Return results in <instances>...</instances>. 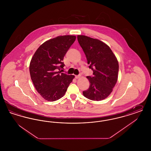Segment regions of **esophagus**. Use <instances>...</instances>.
<instances>
[{
  "label": "esophagus",
  "instance_id": "34e87169",
  "mask_svg": "<svg viewBox=\"0 0 151 151\" xmlns=\"http://www.w3.org/2000/svg\"><path fill=\"white\" fill-rule=\"evenodd\" d=\"M80 76H81L80 75H76L75 76V78L76 79H79V78H80Z\"/></svg>",
  "mask_w": 151,
  "mask_h": 151
}]
</instances>
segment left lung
<instances>
[{
    "mask_svg": "<svg viewBox=\"0 0 151 151\" xmlns=\"http://www.w3.org/2000/svg\"><path fill=\"white\" fill-rule=\"evenodd\" d=\"M78 41L84 52L89 68L93 76H88L90 86L83 92L87 99L101 101L108 97L113 91L118 79V62L113 51L106 44L97 39L78 36Z\"/></svg>",
    "mask_w": 151,
    "mask_h": 151,
    "instance_id": "left-lung-1",
    "label": "left lung"
}]
</instances>
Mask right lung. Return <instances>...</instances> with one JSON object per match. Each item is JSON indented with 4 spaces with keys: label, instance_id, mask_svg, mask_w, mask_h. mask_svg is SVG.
Masks as SVG:
<instances>
[{
    "label": "right lung",
    "instance_id": "1",
    "mask_svg": "<svg viewBox=\"0 0 151 151\" xmlns=\"http://www.w3.org/2000/svg\"><path fill=\"white\" fill-rule=\"evenodd\" d=\"M75 40L76 36L70 35L49 40L38 48L31 59V79L37 91L46 100L62 98L75 77L60 71L63 69V58Z\"/></svg>",
    "mask_w": 151,
    "mask_h": 151
}]
</instances>
